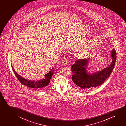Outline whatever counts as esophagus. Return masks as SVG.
Returning <instances> with one entry per match:
<instances>
[{"instance_id":"1","label":"esophagus","mask_w":126,"mask_h":126,"mask_svg":"<svg viewBox=\"0 0 126 126\" xmlns=\"http://www.w3.org/2000/svg\"><path fill=\"white\" fill-rule=\"evenodd\" d=\"M67 63H68V61L67 59H64L63 60V62H62V63L64 64V65H67Z\"/></svg>"}]
</instances>
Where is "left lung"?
I'll return each mask as SVG.
<instances>
[{
  "label": "left lung",
  "instance_id": "1",
  "mask_svg": "<svg viewBox=\"0 0 126 126\" xmlns=\"http://www.w3.org/2000/svg\"><path fill=\"white\" fill-rule=\"evenodd\" d=\"M111 57L112 62L109 67L99 72L90 74H88L86 71L88 59L77 60L71 68L73 72L71 78L75 88L79 90H85L91 89L102 84L110 77L115 65L117 55L114 48L111 52Z\"/></svg>",
  "mask_w": 126,
  "mask_h": 126
}]
</instances>
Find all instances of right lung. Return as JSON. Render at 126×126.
Wrapping results in <instances>:
<instances>
[{"instance_id":"add662e5","label":"right lung","mask_w":126,"mask_h":126,"mask_svg":"<svg viewBox=\"0 0 126 126\" xmlns=\"http://www.w3.org/2000/svg\"><path fill=\"white\" fill-rule=\"evenodd\" d=\"M12 67L16 78H17V79H18V80L22 84L25 85L30 88L38 89H44L47 87V86L48 85L49 83L50 82V79L53 75L54 71H55L54 68H52L49 72L47 74H45L44 79H40L39 81H35L31 80H29L22 78L13 69L12 65Z\"/></svg>"}]
</instances>
